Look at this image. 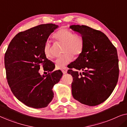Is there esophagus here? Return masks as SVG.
I'll return each instance as SVG.
<instances>
[{
	"mask_svg": "<svg viewBox=\"0 0 127 127\" xmlns=\"http://www.w3.org/2000/svg\"><path fill=\"white\" fill-rule=\"evenodd\" d=\"M61 70H62V73H63L64 74H66L67 73V67H63V68L61 69Z\"/></svg>",
	"mask_w": 127,
	"mask_h": 127,
	"instance_id": "34e87169",
	"label": "esophagus"
}]
</instances>
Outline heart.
<instances>
[{"mask_svg":"<svg viewBox=\"0 0 127 127\" xmlns=\"http://www.w3.org/2000/svg\"><path fill=\"white\" fill-rule=\"evenodd\" d=\"M54 39L57 41L64 43L62 56L58 57L55 60L54 64L57 68H63L73 60V54L78 57L82 53L84 41L82 37L77 34H73L69 29L62 28L57 31L53 36ZM43 53L47 58L53 57L51 46L49 42L45 43L43 47Z\"/></svg>","mask_w":127,"mask_h":127,"instance_id":"b5f03b06","label":"heart"}]
</instances>
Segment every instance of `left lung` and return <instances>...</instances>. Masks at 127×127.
Instances as JSON below:
<instances>
[{
    "label": "left lung",
    "mask_w": 127,
    "mask_h": 127,
    "mask_svg": "<svg viewBox=\"0 0 127 127\" xmlns=\"http://www.w3.org/2000/svg\"><path fill=\"white\" fill-rule=\"evenodd\" d=\"M70 28L80 34L84 41L82 53L67 71L73 77V97L84 105H98L110 96L117 83V50L99 31L86 25H73Z\"/></svg>",
    "instance_id": "left-lung-1"
}]
</instances>
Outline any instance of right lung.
<instances>
[{"mask_svg": "<svg viewBox=\"0 0 127 127\" xmlns=\"http://www.w3.org/2000/svg\"><path fill=\"white\" fill-rule=\"evenodd\" d=\"M58 28L53 24H41L18 33L5 54L4 65L10 89L20 101L28 107L40 109L47 106L54 98L52 89L62 77L61 70L53 72L55 67L49 63L43 53L48 37ZM41 66L48 71V75L39 73Z\"/></svg>", "mask_w": 127, "mask_h": 127, "instance_id": "add662e5", "label": "right lung"}]
</instances>
